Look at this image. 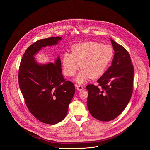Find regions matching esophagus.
I'll list each match as a JSON object with an SVG mask.
<instances>
[{
	"label": "esophagus",
	"mask_w": 150,
	"mask_h": 150,
	"mask_svg": "<svg viewBox=\"0 0 150 150\" xmlns=\"http://www.w3.org/2000/svg\"><path fill=\"white\" fill-rule=\"evenodd\" d=\"M75 87L76 88V89L79 91H81L82 90H83V87L82 86H81V85H75Z\"/></svg>",
	"instance_id": "34e87169"
}]
</instances>
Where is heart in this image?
I'll use <instances>...</instances> for the list:
<instances>
[{
	"mask_svg": "<svg viewBox=\"0 0 150 150\" xmlns=\"http://www.w3.org/2000/svg\"><path fill=\"white\" fill-rule=\"evenodd\" d=\"M72 53H65L62 56L63 69L66 75L72 76L76 74L81 64L82 70L76 78V81L80 83L90 78L95 79L101 76L114 56V50L111 46L94 41L74 45Z\"/></svg>",
	"mask_w": 150,
	"mask_h": 150,
	"instance_id": "b5f03b06",
	"label": "heart"
}]
</instances>
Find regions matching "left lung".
<instances>
[{"label": "left lung", "instance_id": "obj_1", "mask_svg": "<svg viewBox=\"0 0 150 150\" xmlns=\"http://www.w3.org/2000/svg\"><path fill=\"white\" fill-rule=\"evenodd\" d=\"M115 51L112 65L97 80L99 87L87 85V101L94 118L108 122L116 118L129 103L133 92L134 66L128 52L110 39Z\"/></svg>", "mask_w": 150, "mask_h": 150}]
</instances>
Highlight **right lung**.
I'll list each match as a JSON object with an SVG mask.
<instances>
[{"label":"right lung","instance_id":"add662e5","mask_svg":"<svg viewBox=\"0 0 150 150\" xmlns=\"http://www.w3.org/2000/svg\"><path fill=\"white\" fill-rule=\"evenodd\" d=\"M62 38L51 37L34 42L25 52L19 68V85L27 108L38 120L50 125L66 117L75 85L63 78L59 57L54 63L40 65L34 56L42 47L57 45Z\"/></svg>","mask_w":150,"mask_h":150}]
</instances>
